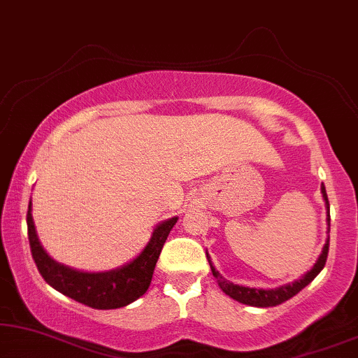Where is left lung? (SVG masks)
Returning <instances> with one entry per match:
<instances>
[{"label":"left lung","mask_w":358,"mask_h":358,"mask_svg":"<svg viewBox=\"0 0 358 358\" xmlns=\"http://www.w3.org/2000/svg\"><path fill=\"white\" fill-rule=\"evenodd\" d=\"M321 192H322V197L326 200V208H327V223L331 222V215H329V200H327V194H326V187L324 184L321 185ZM327 252H329V239H327L324 248H322V252L321 256L317 257V261L313 268L308 273H305L300 280L293 282V283H288V285H283V287H278V288H272V290H259V288H249V287H241V285H234L227 278H223L220 275L218 271H215L212 261H210V256L207 252V259H208V264H210V268H212L213 272V277L217 278L218 285L222 290L227 293L233 298V300H236L239 303H244V305H249V306H257V308H268V306H277L280 305V303L290 300L292 296H295L298 292H301L303 288H305L308 283H311L315 280V277L320 273L322 268L326 266V261H327Z\"/></svg>","instance_id":"1"}]
</instances>
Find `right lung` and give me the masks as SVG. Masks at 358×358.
Here are the masks:
<instances>
[{"label": "right lung", "mask_w": 358, "mask_h": 358, "mask_svg": "<svg viewBox=\"0 0 358 358\" xmlns=\"http://www.w3.org/2000/svg\"><path fill=\"white\" fill-rule=\"evenodd\" d=\"M29 202L27 210V234L34 262L48 285L63 295L73 298L83 305L96 308V310H115L130 305L138 300L148 290L155 266L163 249L168 234L178 222V217L163 222L156 227L150 243L136 259L127 266L110 272H80L75 268L62 266L53 261L38 243L36 227Z\"/></svg>", "instance_id": "add662e5"}]
</instances>
